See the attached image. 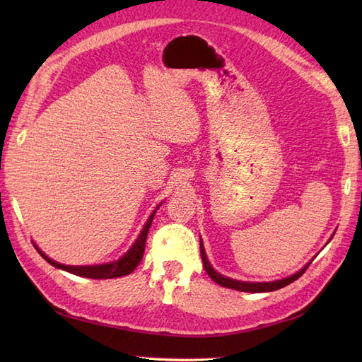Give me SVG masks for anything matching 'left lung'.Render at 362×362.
Listing matches in <instances>:
<instances>
[{"label": "left lung", "instance_id": "obj_1", "mask_svg": "<svg viewBox=\"0 0 362 362\" xmlns=\"http://www.w3.org/2000/svg\"><path fill=\"white\" fill-rule=\"evenodd\" d=\"M201 257H202V263H204L205 271H206V274L210 275V279L213 281H216L218 284H221V286H224V288L243 291V292H269V291H276L280 288H284V286H288L289 283L296 281L298 276L302 275L310 266V263H308L303 269H300L298 272H296L294 275H291V276H286V279H281V280H276V281H266V283H250V281H240V280L228 279V276H224V275H221V274L214 271L211 264L209 263V259H206V253H205L202 241H201Z\"/></svg>", "mask_w": 362, "mask_h": 362}]
</instances>
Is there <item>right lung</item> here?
Returning <instances> with one entry per match:
<instances>
[{"mask_svg":"<svg viewBox=\"0 0 362 362\" xmlns=\"http://www.w3.org/2000/svg\"><path fill=\"white\" fill-rule=\"evenodd\" d=\"M158 209V206H157ZM153 214H156V210L149 216L148 222H146L141 233L138 235L136 241L134 243L132 247H130L124 255H122L119 259L117 261H112V263H105V264H96V266H66V264H60L57 261L51 259L49 257H46L45 253L37 247L34 244V247L37 249V252L40 253V255L48 261V263L57 269H62V271H66L70 274L74 275H79V276H87V279H95V280H103V279H117V276H124L129 275L130 272H134V269L140 264V261L143 258V253H144V245H146V238H148L149 233V228L152 224V219H153Z\"/></svg>","mask_w":362,"mask_h":362,"instance_id":"1","label":"right lung"}]
</instances>
